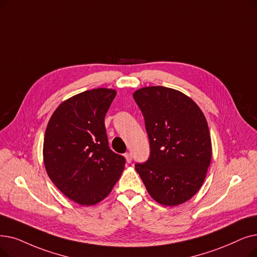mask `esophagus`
I'll return each instance as SVG.
<instances>
[{
	"label": "esophagus",
	"mask_w": 257,
	"mask_h": 257,
	"mask_svg": "<svg viewBox=\"0 0 257 257\" xmlns=\"http://www.w3.org/2000/svg\"><path fill=\"white\" fill-rule=\"evenodd\" d=\"M125 158H126L128 163H131V161H132V154L130 152H127V153H125Z\"/></svg>",
	"instance_id": "esophagus-1"
}]
</instances>
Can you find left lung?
<instances>
[{
	"label": "left lung",
	"instance_id": "1",
	"mask_svg": "<svg viewBox=\"0 0 257 257\" xmlns=\"http://www.w3.org/2000/svg\"><path fill=\"white\" fill-rule=\"evenodd\" d=\"M133 98L143 113L150 146L148 160L137 163L136 170L156 202L183 204L202 187L210 166L206 117L190 97L171 88L145 87Z\"/></svg>",
	"mask_w": 257,
	"mask_h": 257
}]
</instances>
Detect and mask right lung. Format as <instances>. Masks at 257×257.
<instances>
[{"label": "right lung", "instance_id": "add662e5", "mask_svg": "<svg viewBox=\"0 0 257 257\" xmlns=\"http://www.w3.org/2000/svg\"><path fill=\"white\" fill-rule=\"evenodd\" d=\"M113 89L87 90L63 102L49 119L44 138V164L60 191L91 206L112 190L126 160L109 147L105 115Z\"/></svg>", "mask_w": 257, "mask_h": 257}]
</instances>
